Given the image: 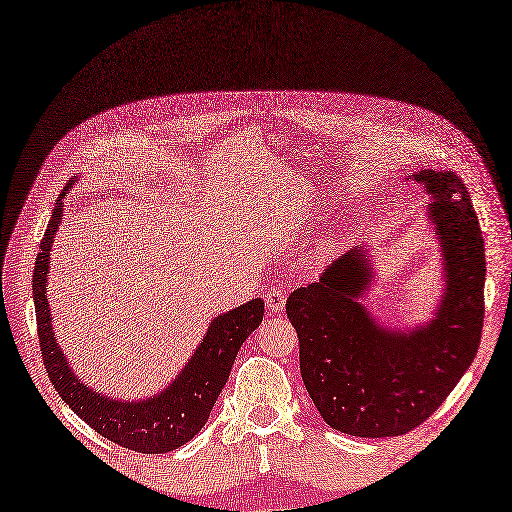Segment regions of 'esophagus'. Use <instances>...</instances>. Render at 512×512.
<instances>
[{"label":"esophagus","instance_id":"34e87169","mask_svg":"<svg viewBox=\"0 0 512 512\" xmlns=\"http://www.w3.org/2000/svg\"><path fill=\"white\" fill-rule=\"evenodd\" d=\"M266 306H268L270 312H281V310H284V306H286L284 288H279V286L268 288V292H266Z\"/></svg>","mask_w":512,"mask_h":512}]
</instances>
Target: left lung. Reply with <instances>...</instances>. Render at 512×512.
<instances>
[{
    "instance_id": "1",
    "label": "left lung",
    "mask_w": 512,
    "mask_h": 512,
    "mask_svg": "<svg viewBox=\"0 0 512 512\" xmlns=\"http://www.w3.org/2000/svg\"><path fill=\"white\" fill-rule=\"evenodd\" d=\"M413 178L433 198L429 217L449 279L427 328L409 334L378 328L358 303L372 284L367 255L358 250L286 301L314 407L332 429L358 438H391L420 427L460 383L482 339L486 257L471 195L451 171L427 169Z\"/></svg>"
}]
</instances>
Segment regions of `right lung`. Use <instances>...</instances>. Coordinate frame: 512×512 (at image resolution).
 <instances>
[{"label":"right lung","mask_w":512,"mask_h":512,"mask_svg":"<svg viewBox=\"0 0 512 512\" xmlns=\"http://www.w3.org/2000/svg\"><path fill=\"white\" fill-rule=\"evenodd\" d=\"M68 189L70 187L61 191L57 204H54L48 228L41 239L35 273H32L39 350L50 383L76 416L118 447L138 453H167L178 449L209 420L215 400L231 376L239 347L264 319V301L253 299L213 319L191 363L182 369L173 385L156 398L123 402L94 394L72 374L68 361L54 341L46 299L50 246L63 220L61 200Z\"/></svg>","instance_id":"add662e5"}]
</instances>
